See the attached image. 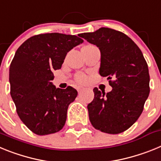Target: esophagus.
<instances>
[{
  "instance_id": "obj_1",
  "label": "esophagus",
  "mask_w": 161,
  "mask_h": 161,
  "mask_svg": "<svg viewBox=\"0 0 161 161\" xmlns=\"http://www.w3.org/2000/svg\"><path fill=\"white\" fill-rule=\"evenodd\" d=\"M83 90H84V88H82V87H78L77 88V91H78V93H81Z\"/></svg>"
}]
</instances>
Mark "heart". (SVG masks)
I'll use <instances>...</instances> for the list:
<instances>
[{"mask_svg":"<svg viewBox=\"0 0 161 161\" xmlns=\"http://www.w3.org/2000/svg\"><path fill=\"white\" fill-rule=\"evenodd\" d=\"M76 80H77V81L80 82V83H83V82L85 81L86 77H85V76L83 75V74H80L79 76H77V78H76Z\"/></svg>","mask_w":161,"mask_h":161,"instance_id":"obj_1","label":"heart"}]
</instances>
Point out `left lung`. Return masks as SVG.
Returning <instances> with one entry per match:
<instances>
[{"mask_svg":"<svg viewBox=\"0 0 161 161\" xmlns=\"http://www.w3.org/2000/svg\"><path fill=\"white\" fill-rule=\"evenodd\" d=\"M79 36L99 48V73L113 88L107 93L93 89L94 98L87 106L91 124L105 133H122L137 121L148 97L147 62L139 47L120 31L102 27Z\"/></svg>","mask_w":161,"mask_h":161,"instance_id":"left-lung-1","label":"left lung"}]
</instances>
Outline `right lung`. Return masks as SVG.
<instances>
[{
	"mask_svg": "<svg viewBox=\"0 0 161 161\" xmlns=\"http://www.w3.org/2000/svg\"><path fill=\"white\" fill-rule=\"evenodd\" d=\"M83 42L76 35L47 33L31 37L17 50L9 67L10 94L20 119L36 135L55 133L64 126L77 91L55 88L52 71L61 68L67 53Z\"/></svg>",
	"mask_w": 161,
	"mask_h": 161,
	"instance_id": "add662e5",
	"label": "right lung"
}]
</instances>
